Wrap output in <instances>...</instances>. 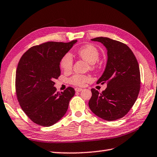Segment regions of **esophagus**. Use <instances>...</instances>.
I'll list each match as a JSON object with an SVG mask.
<instances>
[{
  "label": "esophagus",
  "mask_w": 157,
  "mask_h": 157,
  "mask_svg": "<svg viewBox=\"0 0 157 157\" xmlns=\"http://www.w3.org/2000/svg\"><path fill=\"white\" fill-rule=\"evenodd\" d=\"M75 90L76 92H81L82 90V88H75Z\"/></svg>",
  "instance_id": "1"
}]
</instances>
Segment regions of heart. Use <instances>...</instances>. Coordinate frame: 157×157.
Returning <instances> with one entry per match:
<instances>
[{
	"instance_id": "obj_1",
	"label": "heart",
	"mask_w": 157,
	"mask_h": 157,
	"mask_svg": "<svg viewBox=\"0 0 157 157\" xmlns=\"http://www.w3.org/2000/svg\"><path fill=\"white\" fill-rule=\"evenodd\" d=\"M78 56L81 58L82 60L86 61L90 64H94L99 60L100 56V52L96 46L91 44H88L82 46L77 52ZM60 67L64 71L69 72L73 68V60L71 54L70 53H66L62 57L60 60ZM91 78L90 76L82 75V74H75L70 78L69 82L71 84L75 86H82L86 83L90 82Z\"/></svg>"
}]
</instances>
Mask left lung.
Returning <instances> with one entry per match:
<instances>
[{"mask_svg":"<svg viewBox=\"0 0 157 157\" xmlns=\"http://www.w3.org/2000/svg\"><path fill=\"white\" fill-rule=\"evenodd\" d=\"M107 50V62L97 84L107 83L102 93L92 88L88 102L91 111L108 121L121 118L129 112L140 90V71L137 60L128 46L107 37H96Z\"/></svg>","mask_w":157,"mask_h":157,"instance_id":"8db88e82","label":"left lung"}]
</instances>
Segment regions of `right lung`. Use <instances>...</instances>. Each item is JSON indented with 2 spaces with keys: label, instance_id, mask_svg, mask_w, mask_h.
<instances>
[{
  "label": "right lung",
  "instance_id": "1",
  "mask_svg": "<svg viewBox=\"0 0 157 157\" xmlns=\"http://www.w3.org/2000/svg\"><path fill=\"white\" fill-rule=\"evenodd\" d=\"M77 40L48 41L29 48L18 63L15 92L20 105L35 124L50 127L63 117L75 90L56 92L55 79L60 75V63Z\"/></svg>",
  "mask_w": 157,
  "mask_h": 157
}]
</instances>
